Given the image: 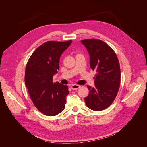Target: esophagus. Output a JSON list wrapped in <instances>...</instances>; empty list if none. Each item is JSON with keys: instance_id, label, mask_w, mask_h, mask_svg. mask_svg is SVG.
I'll use <instances>...</instances> for the list:
<instances>
[{"instance_id": "34e87169", "label": "esophagus", "mask_w": 147, "mask_h": 147, "mask_svg": "<svg viewBox=\"0 0 147 147\" xmlns=\"http://www.w3.org/2000/svg\"><path fill=\"white\" fill-rule=\"evenodd\" d=\"M70 88L72 90H77V89L80 88V85H78V84H72V85L70 86Z\"/></svg>"}]
</instances>
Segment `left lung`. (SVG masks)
Here are the masks:
<instances>
[{"label":"left lung","mask_w":147,"mask_h":147,"mask_svg":"<svg viewBox=\"0 0 147 147\" xmlns=\"http://www.w3.org/2000/svg\"><path fill=\"white\" fill-rule=\"evenodd\" d=\"M90 57V67L96 74L95 86H87L89 95L84 98L86 106L94 111L103 110L112 104L120 86L121 72L116 53L108 44L99 39H84Z\"/></svg>","instance_id":"8db88e82"}]
</instances>
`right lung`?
Here are the masks:
<instances>
[{"label":"right lung","instance_id":"1","mask_svg":"<svg viewBox=\"0 0 147 147\" xmlns=\"http://www.w3.org/2000/svg\"><path fill=\"white\" fill-rule=\"evenodd\" d=\"M72 40L48 41L35 50L28 61L25 70V84L34 105L47 116H55L65 108L68 86L53 83L57 73L59 58Z\"/></svg>","mask_w":147,"mask_h":147}]
</instances>
